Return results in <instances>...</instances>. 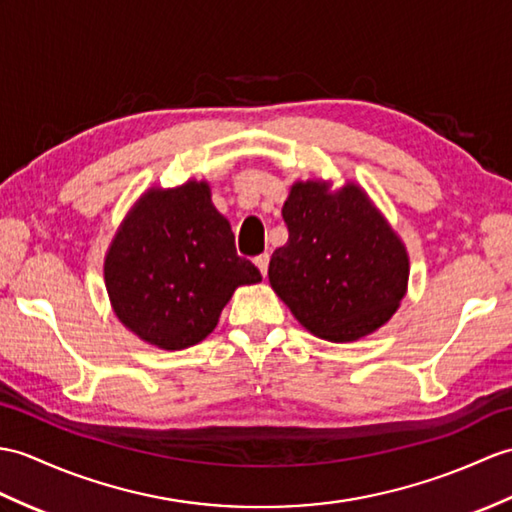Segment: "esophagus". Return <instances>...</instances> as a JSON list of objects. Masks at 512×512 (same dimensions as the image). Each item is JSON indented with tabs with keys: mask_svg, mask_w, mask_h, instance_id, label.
<instances>
[{
	"mask_svg": "<svg viewBox=\"0 0 512 512\" xmlns=\"http://www.w3.org/2000/svg\"><path fill=\"white\" fill-rule=\"evenodd\" d=\"M268 261H270V257H268V253H264V255H257L255 257V266L259 268V272L261 275H268Z\"/></svg>",
	"mask_w": 512,
	"mask_h": 512,
	"instance_id": "34e87169",
	"label": "esophagus"
}]
</instances>
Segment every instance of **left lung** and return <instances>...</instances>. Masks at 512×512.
<instances>
[{
    "label": "left lung",
    "instance_id": "8db88e82",
    "mask_svg": "<svg viewBox=\"0 0 512 512\" xmlns=\"http://www.w3.org/2000/svg\"><path fill=\"white\" fill-rule=\"evenodd\" d=\"M281 216L290 235L272 253L268 279L294 318L331 342L358 340L388 323L406 294L410 261L364 189L294 183Z\"/></svg>",
    "mask_w": 512,
    "mask_h": 512
}]
</instances>
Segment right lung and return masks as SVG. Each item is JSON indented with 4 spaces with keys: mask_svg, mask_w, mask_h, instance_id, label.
I'll return each mask as SVG.
<instances>
[{
    "mask_svg": "<svg viewBox=\"0 0 512 512\" xmlns=\"http://www.w3.org/2000/svg\"><path fill=\"white\" fill-rule=\"evenodd\" d=\"M115 316L165 351L205 340L235 288L259 283L237 255L229 220L213 207L205 181L152 187L128 211L104 259Z\"/></svg>",
    "mask_w": 512,
    "mask_h": 512,
    "instance_id": "1",
    "label": "right lung"
}]
</instances>
